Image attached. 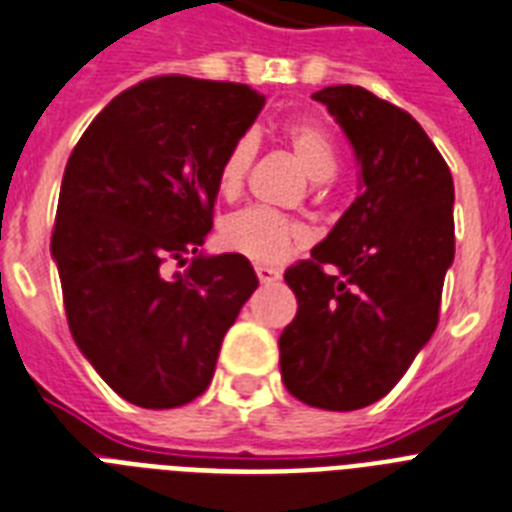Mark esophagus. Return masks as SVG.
<instances>
[{"label":"esophagus","instance_id":"34e87169","mask_svg":"<svg viewBox=\"0 0 512 512\" xmlns=\"http://www.w3.org/2000/svg\"><path fill=\"white\" fill-rule=\"evenodd\" d=\"M256 277H259V282L269 285V282L280 280V269H274V266L266 264H256Z\"/></svg>","mask_w":512,"mask_h":512}]
</instances>
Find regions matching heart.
Listing matches in <instances>:
<instances>
[{
    "label": "heart",
    "mask_w": 512,
    "mask_h": 512,
    "mask_svg": "<svg viewBox=\"0 0 512 512\" xmlns=\"http://www.w3.org/2000/svg\"><path fill=\"white\" fill-rule=\"evenodd\" d=\"M282 138L301 162L306 175L316 183L329 180L337 172V149L332 135L311 120L287 122ZM256 154V138L251 133L240 135L227 151L225 162L219 167V190L225 196L238 193L246 172ZM308 238L306 227L298 225L295 219L277 214L264 206H251L238 214H232L222 227V240L232 251L243 253L253 261H280L287 251Z\"/></svg>",
    "instance_id": "heart-1"
}]
</instances>
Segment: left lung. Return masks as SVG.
I'll return each mask as SVG.
<instances>
[{
	"label": "left lung",
	"mask_w": 512,
	"mask_h": 512,
	"mask_svg": "<svg viewBox=\"0 0 512 512\" xmlns=\"http://www.w3.org/2000/svg\"><path fill=\"white\" fill-rule=\"evenodd\" d=\"M353 146L358 196L285 282L298 314L280 335L287 392L358 411L400 382L437 329L455 259L450 167L411 114L361 86L316 91Z\"/></svg>",
	"instance_id": "1"
}]
</instances>
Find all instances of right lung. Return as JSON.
<instances>
[{
  "mask_svg": "<svg viewBox=\"0 0 512 512\" xmlns=\"http://www.w3.org/2000/svg\"><path fill=\"white\" fill-rule=\"evenodd\" d=\"M261 107L264 96L240 83L143 80L96 114L67 159L52 232L67 322L128 403L162 411L196 400L259 287L246 256L198 248L219 167ZM172 260L189 269L170 275Z\"/></svg>",
  "mask_w": 512,
  "mask_h": 512,
  "instance_id": "right-lung-1",
  "label": "right lung"
}]
</instances>
